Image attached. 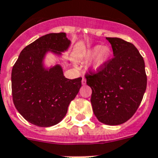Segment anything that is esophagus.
<instances>
[{
    "mask_svg": "<svg viewBox=\"0 0 158 158\" xmlns=\"http://www.w3.org/2000/svg\"><path fill=\"white\" fill-rule=\"evenodd\" d=\"M86 83H87V80H86V79H85V78H83V79H82V84L85 85L86 84Z\"/></svg>",
    "mask_w": 158,
    "mask_h": 158,
    "instance_id": "obj_1",
    "label": "esophagus"
}]
</instances>
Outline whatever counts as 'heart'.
<instances>
[{
	"label": "heart",
	"mask_w": 158,
	"mask_h": 158,
	"mask_svg": "<svg viewBox=\"0 0 158 158\" xmlns=\"http://www.w3.org/2000/svg\"><path fill=\"white\" fill-rule=\"evenodd\" d=\"M111 55V49L109 47L95 45L85 51L83 56L85 60H89L94 57L90 63V69L93 71H98L107 64Z\"/></svg>",
	"instance_id": "obj_1"
}]
</instances>
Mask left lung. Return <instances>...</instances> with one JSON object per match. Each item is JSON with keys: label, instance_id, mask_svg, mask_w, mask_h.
<instances>
[{"label": "left lung", "instance_id": "8db88e82", "mask_svg": "<svg viewBox=\"0 0 158 158\" xmlns=\"http://www.w3.org/2000/svg\"><path fill=\"white\" fill-rule=\"evenodd\" d=\"M114 58L98 73L86 75L92 90L90 102L100 123L117 126L136 112L145 94L147 77L142 56L133 44L117 37H106Z\"/></svg>", "mask_w": 158, "mask_h": 158}]
</instances>
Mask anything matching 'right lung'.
<instances>
[{"instance_id": "obj_1", "label": "right lung", "mask_w": 158, "mask_h": 158, "mask_svg": "<svg viewBox=\"0 0 158 158\" xmlns=\"http://www.w3.org/2000/svg\"><path fill=\"white\" fill-rule=\"evenodd\" d=\"M71 40L65 32L49 33L26 46L12 70L13 103L31 124L49 127L65 117L70 102L82 86V78L68 79L60 64L46 67L45 56L52 53L61 58Z\"/></svg>"}]
</instances>
